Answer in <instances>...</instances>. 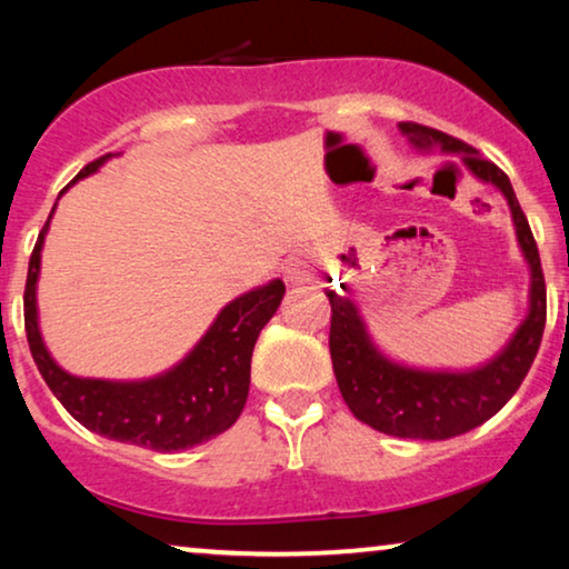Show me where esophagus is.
Wrapping results in <instances>:
<instances>
[{
  "label": "esophagus",
  "mask_w": 569,
  "mask_h": 569,
  "mask_svg": "<svg viewBox=\"0 0 569 569\" xmlns=\"http://www.w3.org/2000/svg\"><path fill=\"white\" fill-rule=\"evenodd\" d=\"M287 282H292V284L306 282V271H302V269H290V271H287Z\"/></svg>",
  "instance_id": "1"
}]
</instances>
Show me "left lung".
<instances>
[{"mask_svg": "<svg viewBox=\"0 0 569 569\" xmlns=\"http://www.w3.org/2000/svg\"><path fill=\"white\" fill-rule=\"evenodd\" d=\"M399 129L415 150L458 154L473 178L502 193L510 207L520 253L531 271L528 313L516 333L492 360L466 370H430L393 360L372 341L360 308L339 292L326 290L331 302L329 349L333 376L349 411L372 430L393 438L448 440L485 425L523 383L547 323V287L539 248L510 178L461 139L411 121L399 123Z\"/></svg>", "mask_w": 569, "mask_h": 569, "instance_id": "left-lung-1", "label": "left lung"}]
</instances>
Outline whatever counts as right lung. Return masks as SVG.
<instances>
[{
  "instance_id": "add662e5",
  "label": "right lung",
  "mask_w": 569,
  "mask_h": 569,
  "mask_svg": "<svg viewBox=\"0 0 569 569\" xmlns=\"http://www.w3.org/2000/svg\"><path fill=\"white\" fill-rule=\"evenodd\" d=\"M111 158L113 154H106L84 166L72 183L92 176ZM53 212L57 204L38 236L28 263L26 333L38 372L61 407L90 432L160 453L193 448L236 425L251 386L253 345L284 298L282 279H271L230 300L191 352L158 376L139 380L72 376L53 360L38 326L36 295L41 277V251Z\"/></svg>"
}]
</instances>
